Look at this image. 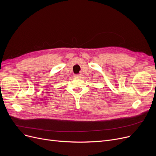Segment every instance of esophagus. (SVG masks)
<instances>
[{
	"label": "esophagus",
	"mask_w": 156,
	"mask_h": 156,
	"mask_svg": "<svg viewBox=\"0 0 156 156\" xmlns=\"http://www.w3.org/2000/svg\"><path fill=\"white\" fill-rule=\"evenodd\" d=\"M75 76L76 77H81V76H82V74H77V75H75Z\"/></svg>",
	"instance_id": "34e87169"
}]
</instances>
